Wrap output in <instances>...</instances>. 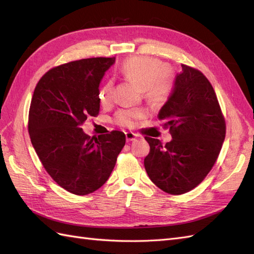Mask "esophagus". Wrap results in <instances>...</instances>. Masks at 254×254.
Listing matches in <instances>:
<instances>
[{
  "label": "esophagus",
  "mask_w": 254,
  "mask_h": 254,
  "mask_svg": "<svg viewBox=\"0 0 254 254\" xmlns=\"http://www.w3.org/2000/svg\"><path fill=\"white\" fill-rule=\"evenodd\" d=\"M125 134H126V140H127V142L133 141V140H135V137H136V134L133 133V132H126Z\"/></svg>",
  "instance_id": "esophagus-1"
}]
</instances>
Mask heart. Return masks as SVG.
<instances>
[{
    "mask_svg": "<svg viewBox=\"0 0 254 254\" xmlns=\"http://www.w3.org/2000/svg\"><path fill=\"white\" fill-rule=\"evenodd\" d=\"M121 74L135 82L145 92V97L152 105H162L170 96L172 86L166 78L167 65L156 58L132 57L125 60L120 67ZM113 98V83L107 81L98 91V101L103 106L109 105ZM146 117L143 109H123L117 114L121 126L132 127Z\"/></svg>",
    "mask_w": 254,
    "mask_h": 254,
    "instance_id": "obj_1",
    "label": "heart"
}]
</instances>
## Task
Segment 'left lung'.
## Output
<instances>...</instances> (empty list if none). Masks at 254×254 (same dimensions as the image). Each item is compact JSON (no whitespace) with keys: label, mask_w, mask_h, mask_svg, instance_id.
Wrapping results in <instances>:
<instances>
[{"label":"left lung","mask_w":254,"mask_h":254,"mask_svg":"<svg viewBox=\"0 0 254 254\" xmlns=\"http://www.w3.org/2000/svg\"><path fill=\"white\" fill-rule=\"evenodd\" d=\"M158 119L170 128L172 141L163 145L145 136L150 151L144 166L150 180L172 195L190 191L216 162L226 136V123L210 81L200 72L182 64Z\"/></svg>","instance_id":"left-lung-1"}]
</instances>
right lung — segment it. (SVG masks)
<instances>
[{
	"instance_id": "right-lung-1",
	"label": "right lung",
	"mask_w": 254,
	"mask_h": 254,
	"mask_svg": "<svg viewBox=\"0 0 254 254\" xmlns=\"http://www.w3.org/2000/svg\"><path fill=\"white\" fill-rule=\"evenodd\" d=\"M115 58H88L53 67L34 91L28 133L45 171L58 186L88 195L110 177L126 142L124 132L96 136L80 126L99 112L98 91Z\"/></svg>"
}]
</instances>
